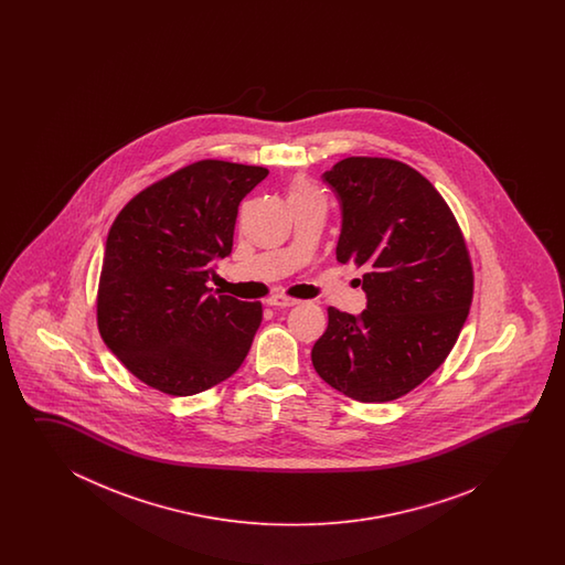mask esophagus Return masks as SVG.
<instances>
[{
    "instance_id": "1",
    "label": "esophagus",
    "mask_w": 565,
    "mask_h": 565,
    "mask_svg": "<svg viewBox=\"0 0 565 565\" xmlns=\"http://www.w3.org/2000/svg\"><path fill=\"white\" fill-rule=\"evenodd\" d=\"M268 305H270V307H278V309H287V307H295V305H299V300L277 295V297L268 299Z\"/></svg>"
}]
</instances>
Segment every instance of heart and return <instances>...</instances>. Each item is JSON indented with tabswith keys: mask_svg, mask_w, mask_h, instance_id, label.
<instances>
[{
	"mask_svg": "<svg viewBox=\"0 0 565 565\" xmlns=\"http://www.w3.org/2000/svg\"><path fill=\"white\" fill-rule=\"evenodd\" d=\"M311 192H315V188H312L311 183H307V181H297V183L290 188L288 198H292V195H305V193Z\"/></svg>",
	"mask_w": 565,
	"mask_h": 565,
	"instance_id": "b5f03b06",
	"label": "heart"
}]
</instances>
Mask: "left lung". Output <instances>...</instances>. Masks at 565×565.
Returning <instances> with one entry per match:
<instances>
[{"instance_id": "obj_1", "label": "left lung", "mask_w": 565, "mask_h": 565, "mask_svg": "<svg viewBox=\"0 0 565 565\" xmlns=\"http://www.w3.org/2000/svg\"><path fill=\"white\" fill-rule=\"evenodd\" d=\"M341 204L337 260L365 268L360 317L329 307L317 373L358 402H390L433 375L469 317L472 268L457 220L416 169L348 157L324 171Z\"/></svg>"}]
</instances>
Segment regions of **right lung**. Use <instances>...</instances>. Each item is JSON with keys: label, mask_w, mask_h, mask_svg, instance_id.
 <instances>
[{"label": "right lung", "mask_w": 565, "mask_h": 565, "mask_svg": "<svg viewBox=\"0 0 565 565\" xmlns=\"http://www.w3.org/2000/svg\"><path fill=\"white\" fill-rule=\"evenodd\" d=\"M268 169L205 159L120 210L105 246L96 317L107 348L143 384L193 396L228 380L263 321L260 302L212 292L242 198Z\"/></svg>", "instance_id": "right-lung-1"}]
</instances>
